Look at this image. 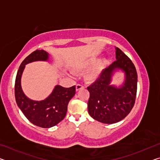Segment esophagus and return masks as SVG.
<instances>
[{"mask_svg": "<svg viewBox=\"0 0 160 160\" xmlns=\"http://www.w3.org/2000/svg\"><path fill=\"white\" fill-rule=\"evenodd\" d=\"M75 88H76V91H78V90H80V89L84 88V86H82V85H80V84H78L76 87H75Z\"/></svg>", "mask_w": 160, "mask_h": 160, "instance_id": "esophagus-1", "label": "esophagus"}]
</instances>
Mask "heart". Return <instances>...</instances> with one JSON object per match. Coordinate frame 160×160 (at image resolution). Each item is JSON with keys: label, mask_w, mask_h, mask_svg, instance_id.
I'll return each instance as SVG.
<instances>
[{"label": "heart", "mask_w": 160, "mask_h": 160, "mask_svg": "<svg viewBox=\"0 0 160 160\" xmlns=\"http://www.w3.org/2000/svg\"><path fill=\"white\" fill-rule=\"evenodd\" d=\"M97 61V57H90L78 61L73 66L74 71L77 72H85L88 69L85 75L86 82L89 83L95 82L101 77L104 64V60L99 61L95 63Z\"/></svg>", "instance_id": "1"}]
</instances>
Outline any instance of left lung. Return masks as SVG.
Listing matches in <instances>:
<instances>
[{
	"label": "left lung",
	"instance_id": "8db88e82",
	"mask_svg": "<svg viewBox=\"0 0 160 160\" xmlns=\"http://www.w3.org/2000/svg\"><path fill=\"white\" fill-rule=\"evenodd\" d=\"M116 61L102 71L99 79L88 88L90 92L88 107L94 120L112 124L123 119L134 106L137 92L138 75L128 56L115 47ZM117 72L124 73L122 82L112 84Z\"/></svg>",
	"mask_w": 160,
	"mask_h": 160
}]
</instances>
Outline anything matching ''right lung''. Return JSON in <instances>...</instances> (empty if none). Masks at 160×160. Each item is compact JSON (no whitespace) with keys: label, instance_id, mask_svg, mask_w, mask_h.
Listing matches in <instances>:
<instances>
[{"label":"right lung","instance_id":"right-lung-1","mask_svg":"<svg viewBox=\"0 0 160 160\" xmlns=\"http://www.w3.org/2000/svg\"><path fill=\"white\" fill-rule=\"evenodd\" d=\"M35 61L49 62V53L44 50H36L22 61L15 79V100L22 112L32 123L48 128L57 125L66 116L68 102L75 94V86L66 88L57 85L46 99L40 101L29 99L22 88L21 78L26 65Z\"/></svg>","mask_w":160,"mask_h":160}]
</instances>
